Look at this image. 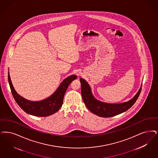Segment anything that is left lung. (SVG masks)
I'll list each match as a JSON object with an SVG mask.
<instances>
[{
  "label": "left lung",
  "instance_id": "obj_1",
  "mask_svg": "<svg viewBox=\"0 0 158 158\" xmlns=\"http://www.w3.org/2000/svg\"><path fill=\"white\" fill-rule=\"evenodd\" d=\"M81 93L83 102L89 110L93 114L103 118L112 117L127 110L136 101L141 92L142 83L136 94L129 101L120 103H109L97 100L92 94L88 84L83 78L80 79Z\"/></svg>",
  "mask_w": 158,
  "mask_h": 158
}]
</instances>
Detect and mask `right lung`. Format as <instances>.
<instances>
[{"mask_svg":"<svg viewBox=\"0 0 158 158\" xmlns=\"http://www.w3.org/2000/svg\"><path fill=\"white\" fill-rule=\"evenodd\" d=\"M76 75H72L65 78L56 91L45 99L40 101H31L16 92L13 86L9 72H8V81L15 101L27 114L39 117L50 116L59 110L63 104L64 95L70 83L76 79Z\"/></svg>","mask_w":158,"mask_h":158,"instance_id":"1","label":"right lung"}]
</instances>
